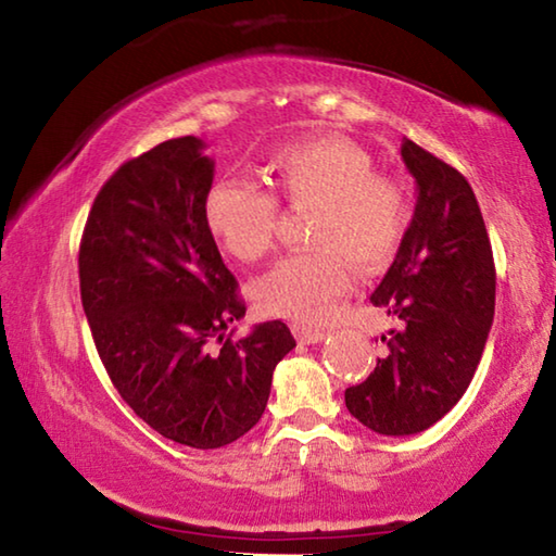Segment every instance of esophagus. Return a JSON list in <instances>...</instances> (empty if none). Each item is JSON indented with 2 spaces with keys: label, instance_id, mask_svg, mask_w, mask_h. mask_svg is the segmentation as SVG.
<instances>
[{
  "label": "esophagus",
  "instance_id": "34e87169",
  "mask_svg": "<svg viewBox=\"0 0 556 556\" xmlns=\"http://www.w3.org/2000/svg\"><path fill=\"white\" fill-rule=\"evenodd\" d=\"M294 336L304 342V345H313V342H320L326 340L328 332L326 330H318V328H311V326H304V323H296L294 326Z\"/></svg>",
  "mask_w": 556,
  "mask_h": 556
}]
</instances>
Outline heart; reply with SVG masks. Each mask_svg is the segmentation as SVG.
I'll return each instance as SVG.
<instances>
[{
  "label": "heart",
  "instance_id": "1",
  "mask_svg": "<svg viewBox=\"0 0 556 556\" xmlns=\"http://www.w3.org/2000/svg\"><path fill=\"white\" fill-rule=\"evenodd\" d=\"M267 169L277 194L294 211H313L308 252L279 260L255 281L260 308L299 323H323L352 285L350 260L362 269L389 262L410 220L408 191L375 173L365 150L340 138L281 146ZM211 233L238 260H260L275 245L279 204L271 191L238 177L206 191Z\"/></svg>",
  "mask_w": 556,
  "mask_h": 556
}]
</instances>
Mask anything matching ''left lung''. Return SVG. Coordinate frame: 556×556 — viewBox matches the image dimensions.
<instances>
[{
    "instance_id": "left-lung-1",
    "label": "left lung",
    "mask_w": 556,
    "mask_h": 556,
    "mask_svg": "<svg viewBox=\"0 0 556 556\" xmlns=\"http://www.w3.org/2000/svg\"><path fill=\"white\" fill-rule=\"evenodd\" d=\"M416 179V211L371 304L401 320L371 375L345 391V406L379 435H413L467 391L496 308V267L469 181L403 140Z\"/></svg>"
}]
</instances>
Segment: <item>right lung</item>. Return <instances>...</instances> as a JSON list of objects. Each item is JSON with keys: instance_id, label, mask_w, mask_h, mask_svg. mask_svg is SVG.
Returning a JSON list of instances; mask_svg holds the SVG:
<instances>
[{"instance_id": "obj_1", "label": "right lung", "mask_w": 556, "mask_h": 556, "mask_svg": "<svg viewBox=\"0 0 556 556\" xmlns=\"http://www.w3.org/2000/svg\"><path fill=\"white\" fill-rule=\"evenodd\" d=\"M173 138L121 165L89 211L79 294L104 369L138 418L197 450L230 445L265 413L287 323L233 340L238 281L206 224L214 160Z\"/></svg>"}]
</instances>
